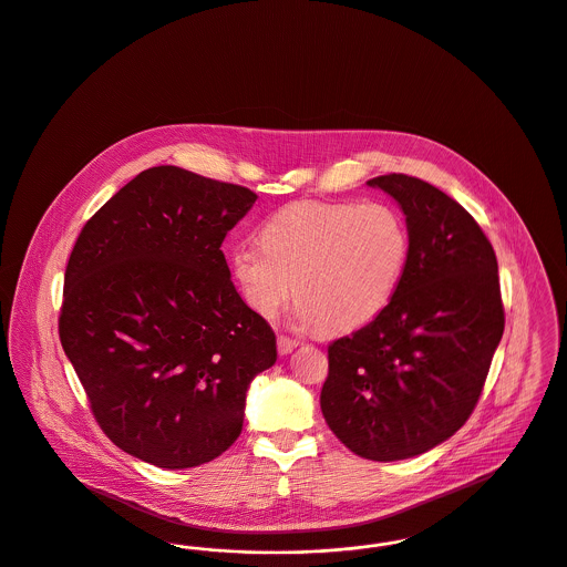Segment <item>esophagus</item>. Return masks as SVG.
Returning a JSON list of instances; mask_svg holds the SVG:
<instances>
[{
    "label": "esophagus",
    "instance_id": "1",
    "mask_svg": "<svg viewBox=\"0 0 567 567\" xmlns=\"http://www.w3.org/2000/svg\"><path fill=\"white\" fill-rule=\"evenodd\" d=\"M297 346H299V341L292 340V338H288V336H279V338H277V350H279V354H290Z\"/></svg>",
    "mask_w": 567,
    "mask_h": 567
}]
</instances>
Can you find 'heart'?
Here are the masks:
<instances>
[{
	"mask_svg": "<svg viewBox=\"0 0 567 567\" xmlns=\"http://www.w3.org/2000/svg\"><path fill=\"white\" fill-rule=\"evenodd\" d=\"M260 247L229 254V272L258 316L275 318L292 297L305 324L352 331L391 301L404 275L411 238L384 202H295L266 219Z\"/></svg>",
	"mask_w": 567,
	"mask_h": 567,
	"instance_id": "heart-1",
	"label": "heart"
}]
</instances>
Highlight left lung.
Listing matches in <instances>:
<instances>
[{"label":"left lung","mask_w":567,"mask_h":567,"mask_svg":"<svg viewBox=\"0 0 567 567\" xmlns=\"http://www.w3.org/2000/svg\"><path fill=\"white\" fill-rule=\"evenodd\" d=\"M368 185L404 210L409 260L377 318L329 346L320 406L350 452L393 462L441 445L466 423L505 311L491 240L455 199L406 174Z\"/></svg>","instance_id":"obj_1"}]
</instances>
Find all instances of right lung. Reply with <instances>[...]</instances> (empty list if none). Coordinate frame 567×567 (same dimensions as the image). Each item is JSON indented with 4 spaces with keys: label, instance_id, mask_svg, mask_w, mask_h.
I'll return each instance as SVG.
<instances>
[{
    "label": "right lung",
    "instance_id": "1",
    "mask_svg": "<svg viewBox=\"0 0 567 567\" xmlns=\"http://www.w3.org/2000/svg\"><path fill=\"white\" fill-rule=\"evenodd\" d=\"M256 199L247 187L158 165L81 229L60 341L122 452L190 468L238 439L247 386L277 361L270 324L236 292L221 251Z\"/></svg>",
    "mask_w": 567,
    "mask_h": 567
}]
</instances>
